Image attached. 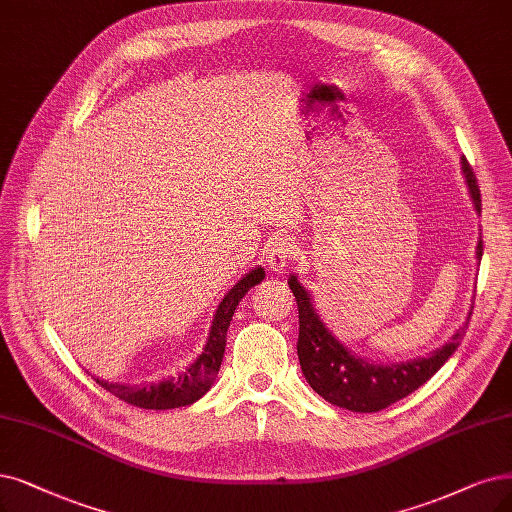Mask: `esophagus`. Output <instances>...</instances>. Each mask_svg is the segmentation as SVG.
Here are the masks:
<instances>
[{"label": "esophagus", "instance_id": "1", "mask_svg": "<svg viewBox=\"0 0 512 512\" xmlns=\"http://www.w3.org/2000/svg\"><path fill=\"white\" fill-rule=\"evenodd\" d=\"M296 254H298V250L290 237H275L267 250L269 269H273L277 273L283 271L296 258Z\"/></svg>", "mask_w": 512, "mask_h": 512}]
</instances>
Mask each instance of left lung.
<instances>
[{
  "label": "left lung",
  "instance_id": "left-lung-1",
  "mask_svg": "<svg viewBox=\"0 0 512 512\" xmlns=\"http://www.w3.org/2000/svg\"><path fill=\"white\" fill-rule=\"evenodd\" d=\"M462 172L466 176L470 197L475 201V210L481 214L479 185L466 157H462ZM481 256L483 241L479 239L477 258L481 260ZM288 285L298 304V359L306 382L325 401L361 414L384 410V407L414 393L428 378L437 374L439 367L458 351L470 315H473V306H470L464 327H460L452 340H447L441 349L433 351L431 355L405 363H374L353 355L327 330V325L315 311L311 294L304 290L296 275L288 279Z\"/></svg>",
  "mask_w": 512,
  "mask_h": 512
}]
</instances>
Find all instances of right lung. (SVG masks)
I'll use <instances>...</instances> for the list:
<instances>
[{
    "label": "right lung",
    "instance_id": "add662e5",
    "mask_svg": "<svg viewBox=\"0 0 512 512\" xmlns=\"http://www.w3.org/2000/svg\"><path fill=\"white\" fill-rule=\"evenodd\" d=\"M262 279H264V269L256 267L248 275H243L233 288L224 294L222 302L216 309L206 346H203L201 355L178 378L149 382L145 386L107 382L100 378H94V380L117 399L142 407V410H174V407H185L195 403L210 391L216 380L222 355H224V346H227V330L231 325L237 304Z\"/></svg>",
    "mask_w": 512,
    "mask_h": 512
}]
</instances>
